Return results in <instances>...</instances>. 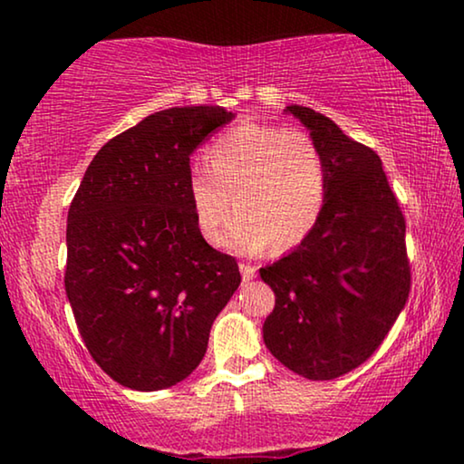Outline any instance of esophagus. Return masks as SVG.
<instances>
[{
  "mask_svg": "<svg viewBox=\"0 0 464 464\" xmlns=\"http://www.w3.org/2000/svg\"><path fill=\"white\" fill-rule=\"evenodd\" d=\"M256 266L251 264H240V272H243V283H249L253 276H256Z\"/></svg>",
  "mask_w": 464,
  "mask_h": 464,
  "instance_id": "esophagus-1",
  "label": "esophagus"
}]
</instances>
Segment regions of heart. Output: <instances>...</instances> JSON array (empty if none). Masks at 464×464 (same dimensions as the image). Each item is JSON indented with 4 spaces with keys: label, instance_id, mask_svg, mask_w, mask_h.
<instances>
[{
    "label": "heart",
    "instance_id": "1",
    "mask_svg": "<svg viewBox=\"0 0 464 464\" xmlns=\"http://www.w3.org/2000/svg\"><path fill=\"white\" fill-rule=\"evenodd\" d=\"M207 167L189 170L188 192L198 230L218 245L232 205L230 238L246 253H283L302 245L319 224L329 194L325 154L308 132L240 124L208 145Z\"/></svg>",
    "mask_w": 464,
    "mask_h": 464
}]
</instances>
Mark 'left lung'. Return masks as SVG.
<instances>
[{
    "label": "left lung",
    "instance_id": "1",
    "mask_svg": "<svg viewBox=\"0 0 464 464\" xmlns=\"http://www.w3.org/2000/svg\"><path fill=\"white\" fill-rule=\"evenodd\" d=\"M287 111L325 154L329 194L313 234L259 270L276 295L264 342L291 372L334 380L376 353L408 302L405 218L376 151L310 107Z\"/></svg>",
    "mask_w": 464,
    "mask_h": 464
}]
</instances>
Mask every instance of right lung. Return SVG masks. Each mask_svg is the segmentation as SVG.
I'll return each mask as SVG.
<instances>
[{"mask_svg":"<svg viewBox=\"0 0 464 464\" xmlns=\"http://www.w3.org/2000/svg\"><path fill=\"white\" fill-rule=\"evenodd\" d=\"M232 118L218 105L151 113L99 150L69 207V304L91 357L129 389L186 380L240 285L188 192L189 156Z\"/></svg>","mask_w":464,"mask_h":464,"instance_id":"right-lung-1","label":"right lung"}]
</instances>
